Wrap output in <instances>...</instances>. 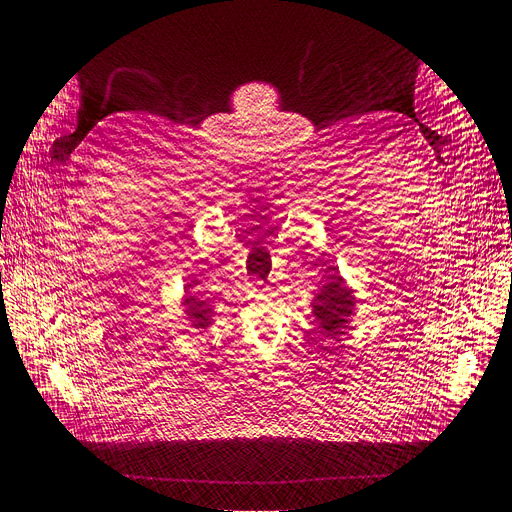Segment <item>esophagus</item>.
<instances>
[{
  "label": "esophagus",
  "mask_w": 512,
  "mask_h": 512,
  "mask_svg": "<svg viewBox=\"0 0 512 512\" xmlns=\"http://www.w3.org/2000/svg\"><path fill=\"white\" fill-rule=\"evenodd\" d=\"M255 286H259V282H255Z\"/></svg>",
  "instance_id": "esophagus-1"
}]
</instances>
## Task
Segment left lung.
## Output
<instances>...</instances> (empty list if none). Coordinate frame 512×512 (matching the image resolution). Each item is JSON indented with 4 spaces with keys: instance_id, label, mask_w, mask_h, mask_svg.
Returning a JSON list of instances; mask_svg holds the SVG:
<instances>
[{
    "instance_id": "obj_1",
    "label": "left lung",
    "mask_w": 512,
    "mask_h": 512,
    "mask_svg": "<svg viewBox=\"0 0 512 512\" xmlns=\"http://www.w3.org/2000/svg\"><path fill=\"white\" fill-rule=\"evenodd\" d=\"M311 313L315 324L326 340H340L344 330L351 324V317L357 311L355 290L344 282L338 267L328 265L324 274V286H321L311 301Z\"/></svg>"
}]
</instances>
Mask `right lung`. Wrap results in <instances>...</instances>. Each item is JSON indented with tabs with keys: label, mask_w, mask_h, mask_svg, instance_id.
Segmentation results:
<instances>
[{
	"label": "right lung",
	"mask_w": 512,
	"mask_h": 512,
	"mask_svg": "<svg viewBox=\"0 0 512 512\" xmlns=\"http://www.w3.org/2000/svg\"><path fill=\"white\" fill-rule=\"evenodd\" d=\"M193 282L184 286V297H182V307H184V315L188 319L191 328L205 332L211 324H213V307L209 299H203L199 292H193Z\"/></svg>",
	"instance_id": "add662e5"
}]
</instances>
